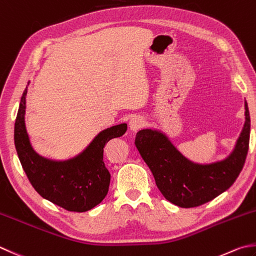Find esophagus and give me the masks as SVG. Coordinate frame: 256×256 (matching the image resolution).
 <instances>
[{
	"mask_svg": "<svg viewBox=\"0 0 256 256\" xmlns=\"http://www.w3.org/2000/svg\"><path fill=\"white\" fill-rule=\"evenodd\" d=\"M144 124V120L140 116H134V117L129 120V128L132 132H138L139 129L142 128Z\"/></svg>",
	"mask_w": 256,
	"mask_h": 256,
	"instance_id": "esophagus-1",
	"label": "esophagus"
}]
</instances>
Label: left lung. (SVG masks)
<instances>
[{"label": "left lung", "mask_w": 256, "mask_h": 256, "mask_svg": "<svg viewBox=\"0 0 256 256\" xmlns=\"http://www.w3.org/2000/svg\"><path fill=\"white\" fill-rule=\"evenodd\" d=\"M250 120L245 101V122L234 150L224 160L207 165L195 164L177 150L158 130L138 132L134 144L167 200L184 208L203 205L234 184L248 152Z\"/></svg>", "instance_id": "left-lung-1"}]
</instances>
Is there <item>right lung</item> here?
<instances>
[{"mask_svg": "<svg viewBox=\"0 0 256 256\" xmlns=\"http://www.w3.org/2000/svg\"><path fill=\"white\" fill-rule=\"evenodd\" d=\"M28 86L22 94L14 124V144L23 170L43 198L70 212H86L100 204L108 194L110 172L104 162V148L122 137L127 124L102 130L84 150L64 162L51 160L34 152L28 139L24 114Z\"/></svg>", "mask_w": 256, "mask_h": 256, "instance_id": "1", "label": "right lung"}]
</instances>
